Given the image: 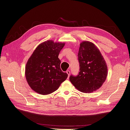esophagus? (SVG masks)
<instances>
[{
    "mask_svg": "<svg viewBox=\"0 0 130 130\" xmlns=\"http://www.w3.org/2000/svg\"><path fill=\"white\" fill-rule=\"evenodd\" d=\"M66 73L68 74V76L69 77L70 75V71H69V70H67V71H66Z\"/></svg>",
    "mask_w": 130,
    "mask_h": 130,
    "instance_id": "1",
    "label": "esophagus"
}]
</instances>
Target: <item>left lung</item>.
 I'll return each mask as SVG.
<instances>
[{
  "instance_id": "left-lung-1",
  "label": "left lung",
  "mask_w": 130,
  "mask_h": 130,
  "mask_svg": "<svg viewBox=\"0 0 130 130\" xmlns=\"http://www.w3.org/2000/svg\"><path fill=\"white\" fill-rule=\"evenodd\" d=\"M78 60L79 72L71 75L70 80L83 92H93L101 87L107 76V66L104 58L94 43L83 41L80 44Z\"/></svg>"
}]
</instances>
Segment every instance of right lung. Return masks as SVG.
Wrapping results in <instances>:
<instances>
[{"label":"right lung","instance_id":"obj_1","mask_svg":"<svg viewBox=\"0 0 130 130\" xmlns=\"http://www.w3.org/2000/svg\"><path fill=\"white\" fill-rule=\"evenodd\" d=\"M65 43L47 41L40 44L33 52L25 66V77L32 89L41 95L58 89L68 78L60 69L58 55Z\"/></svg>","mask_w":130,"mask_h":130}]
</instances>
